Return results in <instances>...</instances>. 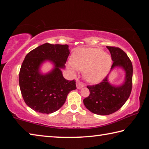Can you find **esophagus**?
<instances>
[{"label": "esophagus", "instance_id": "34e87169", "mask_svg": "<svg viewBox=\"0 0 149 149\" xmlns=\"http://www.w3.org/2000/svg\"><path fill=\"white\" fill-rule=\"evenodd\" d=\"M76 87H77L78 89H81L82 87H84V85L81 82H80V81H77L76 82Z\"/></svg>", "mask_w": 149, "mask_h": 149}]
</instances>
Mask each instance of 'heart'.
<instances>
[{
	"mask_svg": "<svg viewBox=\"0 0 149 149\" xmlns=\"http://www.w3.org/2000/svg\"><path fill=\"white\" fill-rule=\"evenodd\" d=\"M112 60L110 55L97 48H84L75 51L71 62L68 64L73 73L77 70L84 71L85 80L91 84H98L107 76L111 69Z\"/></svg>",
	"mask_w": 149,
	"mask_h": 149,
	"instance_id": "heart-1",
	"label": "heart"
}]
</instances>
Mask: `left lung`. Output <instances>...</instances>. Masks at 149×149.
I'll use <instances>...</instances> for the list:
<instances>
[{"mask_svg": "<svg viewBox=\"0 0 149 149\" xmlns=\"http://www.w3.org/2000/svg\"><path fill=\"white\" fill-rule=\"evenodd\" d=\"M107 47L113 61L110 72L116 68H120L125 72V78L123 84L117 86L108 81V75L100 84L87 86L90 95L84 99V105L91 112L102 116L111 114L122 108L132 89L133 65L129 57L120 48Z\"/></svg>", "mask_w": 149, "mask_h": 149, "instance_id": "1", "label": "left lung"}]
</instances>
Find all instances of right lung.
Instances as JSON below:
<instances>
[{
	"mask_svg": "<svg viewBox=\"0 0 149 149\" xmlns=\"http://www.w3.org/2000/svg\"><path fill=\"white\" fill-rule=\"evenodd\" d=\"M68 45L45 43L27 54L20 68L19 84L26 104L36 112L51 114L61 108L68 93L76 89L74 80L65 79L62 69L70 54ZM49 61L54 68L47 74L42 64Z\"/></svg>",
	"mask_w": 149,
	"mask_h": 149,
	"instance_id": "right-lung-1",
	"label": "right lung"
}]
</instances>
